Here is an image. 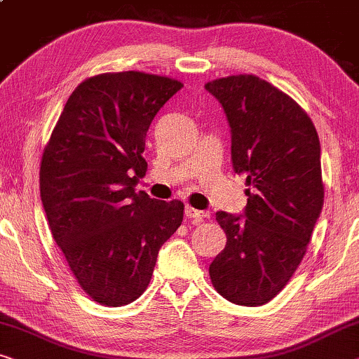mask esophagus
<instances>
[{
  "label": "esophagus",
  "instance_id": "34e87169",
  "mask_svg": "<svg viewBox=\"0 0 359 359\" xmlns=\"http://www.w3.org/2000/svg\"><path fill=\"white\" fill-rule=\"evenodd\" d=\"M185 216H187V218H190L191 221H194L195 224H198L201 219L208 218L210 215L206 213V211H200V210L191 208V206H187V208H185Z\"/></svg>",
  "mask_w": 359,
  "mask_h": 359
}]
</instances>
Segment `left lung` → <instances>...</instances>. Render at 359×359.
<instances>
[{"mask_svg": "<svg viewBox=\"0 0 359 359\" xmlns=\"http://www.w3.org/2000/svg\"><path fill=\"white\" fill-rule=\"evenodd\" d=\"M231 127V158L245 175L242 216L218 211L228 242L210 265L215 290L239 306H262L291 280L324 205L320 143L304 110L273 84L236 74L205 84Z\"/></svg>", "mask_w": 359, "mask_h": 359, "instance_id": "1", "label": "left lung"}]
</instances>
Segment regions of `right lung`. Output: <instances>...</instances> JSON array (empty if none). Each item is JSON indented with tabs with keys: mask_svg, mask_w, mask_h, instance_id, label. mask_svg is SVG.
I'll return each mask as SVG.
<instances>
[{
	"mask_svg": "<svg viewBox=\"0 0 359 359\" xmlns=\"http://www.w3.org/2000/svg\"><path fill=\"white\" fill-rule=\"evenodd\" d=\"M184 84L141 72L104 73L65 104L40 163L50 231L83 291L125 306L148 287L159 249L184 219V203L135 191L144 177V138Z\"/></svg>",
	"mask_w": 359,
	"mask_h": 359,
	"instance_id": "obj_1",
	"label": "right lung"
}]
</instances>
